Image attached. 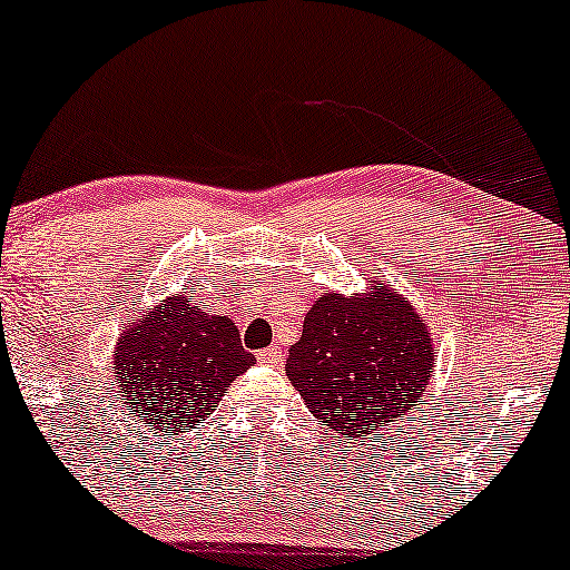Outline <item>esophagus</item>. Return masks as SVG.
Segmentation results:
<instances>
[{
  "instance_id": "1",
  "label": "esophagus",
  "mask_w": 570,
  "mask_h": 570,
  "mask_svg": "<svg viewBox=\"0 0 570 570\" xmlns=\"http://www.w3.org/2000/svg\"><path fill=\"white\" fill-rule=\"evenodd\" d=\"M257 361L259 363H267V366H278V363H281V351H278L276 345L265 347V351L257 353Z\"/></svg>"
}]
</instances>
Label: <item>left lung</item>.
Instances as JSON below:
<instances>
[{
  "mask_svg": "<svg viewBox=\"0 0 570 570\" xmlns=\"http://www.w3.org/2000/svg\"><path fill=\"white\" fill-rule=\"evenodd\" d=\"M430 368L428 326L387 286L355 299L321 294L286 361V376L311 414L347 438L406 414L422 397Z\"/></svg>",
  "mask_w": 570,
  "mask_h": 570,
  "instance_id": "1",
  "label": "left lung"
}]
</instances>
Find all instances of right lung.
Here are the masks:
<instances>
[{"label": "right lung", "instance_id": "right-lung-1", "mask_svg": "<svg viewBox=\"0 0 570 570\" xmlns=\"http://www.w3.org/2000/svg\"><path fill=\"white\" fill-rule=\"evenodd\" d=\"M255 363L225 315L173 297L119 337L114 368L127 409L148 430L188 433L223 401L225 387Z\"/></svg>", "mask_w": 570, "mask_h": 570}]
</instances>
